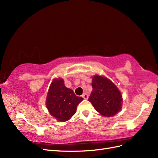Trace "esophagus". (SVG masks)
<instances>
[{
  "label": "esophagus",
  "mask_w": 158,
  "mask_h": 158,
  "mask_svg": "<svg viewBox=\"0 0 158 158\" xmlns=\"http://www.w3.org/2000/svg\"><path fill=\"white\" fill-rule=\"evenodd\" d=\"M82 97L84 99H88V95L87 94L84 93V94L82 95Z\"/></svg>",
  "instance_id": "1"
}]
</instances>
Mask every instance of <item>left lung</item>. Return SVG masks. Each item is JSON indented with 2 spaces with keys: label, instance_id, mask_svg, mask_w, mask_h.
<instances>
[{
  "label": "left lung",
  "instance_id": "8db88e82",
  "mask_svg": "<svg viewBox=\"0 0 158 158\" xmlns=\"http://www.w3.org/2000/svg\"><path fill=\"white\" fill-rule=\"evenodd\" d=\"M93 90L88 101L98 112L105 117H111L121 109L122 95L111 80L95 75L92 80Z\"/></svg>",
  "mask_w": 158,
  "mask_h": 158
}]
</instances>
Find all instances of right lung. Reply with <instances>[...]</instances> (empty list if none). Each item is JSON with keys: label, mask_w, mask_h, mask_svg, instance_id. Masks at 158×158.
Returning a JSON list of instances; mask_svg holds the SVG:
<instances>
[{"label": "right lung", "mask_w": 158, "mask_h": 158, "mask_svg": "<svg viewBox=\"0 0 158 158\" xmlns=\"http://www.w3.org/2000/svg\"><path fill=\"white\" fill-rule=\"evenodd\" d=\"M83 100L72 89L66 88L63 79H55L50 86L46 105L50 114L60 122L67 121L76 113L78 105Z\"/></svg>", "instance_id": "right-lung-1"}]
</instances>
